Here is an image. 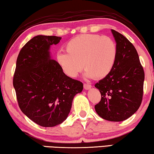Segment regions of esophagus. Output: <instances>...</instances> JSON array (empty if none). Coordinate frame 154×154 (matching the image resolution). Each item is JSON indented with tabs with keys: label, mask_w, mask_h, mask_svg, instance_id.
Segmentation results:
<instances>
[{
	"label": "esophagus",
	"mask_w": 154,
	"mask_h": 154,
	"mask_svg": "<svg viewBox=\"0 0 154 154\" xmlns=\"http://www.w3.org/2000/svg\"><path fill=\"white\" fill-rule=\"evenodd\" d=\"M83 86H84V89H85V90H90V89L92 88V85H90V84H88V83H85Z\"/></svg>",
	"instance_id": "34e87169"
}]
</instances>
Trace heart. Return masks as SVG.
Instances as JSON below:
<instances>
[{"instance_id": "1", "label": "heart", "mask_w": 154, "mask_h": 154, "mask_svg": "<svg viewBox=\"0 0 154 154\" xmlns=\"http://www.w3.org/2000/svg\"><path fill=\"white\" fill-rule=\"evenodd\" d=\"M66 52L57 54V61L63 72L76 77L84 67L86 76L101 79L112 70L117 59V45L108 37L84 34L66 42Z\"/></svg>"}]
</instances>
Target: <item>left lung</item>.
I'll return each instance as SVG.
<instances>
[{
  "mask_svg": "<svg viewBox=\"0 0 154 154\" xmlns=\"http://www.w3.org/2000/svg\"><path fill=\"white\" fill-rule=\"evenodd\" d=\"M111 31L117 43V59L109 75L95 84L101 99L94 108L103 119L122 122L134 114L141 105L144 72L133 44L121 33Z\"/></svg>",
  "mask_w": 154,
  "mask_h": 154,
  "instance_id": "obj_1",
  "label": "left lung"
}]
</instances>
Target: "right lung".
<instances>
[{
    "label": "right lung",
    "mask_w": 154,
    "mask_h": 154,
    "mask_svg": "<svg viewBox=\"0 0 154 154\" xmlns=\"http://www.w3.org/2000/svg\"><path fill=\"white\" fill-rule=\"evenodd\" d=\"M61 37L37 35L23 46L13 77L21 110L38 125L53 127L68 117L73 99L83 84L67 76L58 62L51 59L49 48Z\"/></svg>",
    "instance_id": "add662e5"
}]
</instances>
